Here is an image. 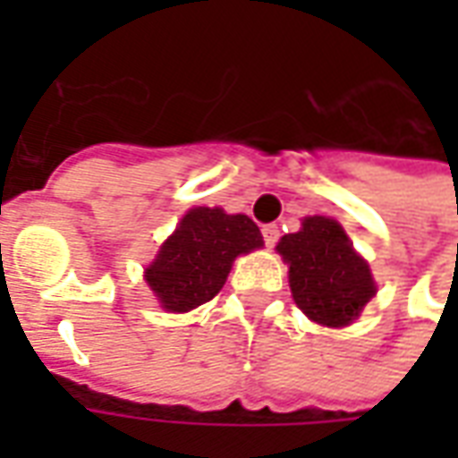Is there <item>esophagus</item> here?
Segmentation results:
<instances>
[{
    "instance_id": "34e87169",
    "label": "esophagus",
    "mask_w": 458,
    "mask_h": 458,
    "mask_svg": "<svg viewBox=\"0 0 458 458\" xmlns=\"http://www.w3.org/2000/svg\"><path fill=\"white\" fill-rule=\"evenodd\" d=\"M262 238H265V245L267 248H272L275 242L279 240V228L275 225V223H269V225H262Z\"/></svg>"
}]
</instances>
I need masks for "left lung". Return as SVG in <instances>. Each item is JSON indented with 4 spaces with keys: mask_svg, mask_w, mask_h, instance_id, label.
Instances as JSON below:
<instances>
[{
    "mask_svg": "<svg viewBox=\"0 0 458 458\" xmlns=\"http://www.w3.org/2000/svg\"><path fill=\"white\" fill-rule=\"evenodd\" d=\"M277 252L289 265V287L297 307L321 327L353 324L377 292L368 262L334 218H304L299 233L279 240Z\"/></svg>",
    "mask_w": 458,
    "mask_h": 458,
    "instance_id": "1",
    "label": "left lung"
}]
</instances>
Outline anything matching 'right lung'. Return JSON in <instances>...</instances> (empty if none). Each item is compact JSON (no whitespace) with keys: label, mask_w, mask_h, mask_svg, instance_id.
I'll list each match as a JSON object with an SVG mask.
<instances>
[{"label":"right lung","mask_w":458,"mask_h":458,"mask_svg":"<svg viewBox=\"0 0 458 458\" xmlns=\"http://www.w3.org/2000/svg\"><path fill=\"white\" fill-rule=\"evenodd\" d=\"M262 245V233L248 216L199 206L181 218L144 279L161 309L183 314L218 294L238 255Z\"/></svg>","instance_id":"1"}]
</instances>
